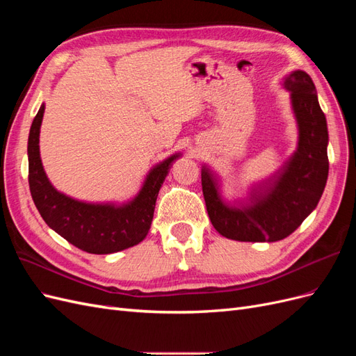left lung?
<instances>
[{"label": "left lung", "mask_w": 356, "mask_h": 356, "mask_svg": "<svg viewBox=\"0 0 356 356\" xmlns=\"http://www.w3.org/2000/svg\"><path fill=\"white\" fill-rule=\"evenodd\" d=\"M298 126V145L282 168L252 188L250 202L230 207L218 179L202 168V190L212 225L224 238L241 242L285 239L316 208L328 178V129L315 84L305 71L284 80Z\"/></svg>", "instance_id": "8db88e82"}]
</instances>
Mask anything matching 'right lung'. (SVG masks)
<instances>
[{"label": "right lung", "mask_w": 356, "mask_h": 356, "mask_svg": "<svg viewBox=\"0 0 356 356\" xmlns=\"http://www.w3.org/2000/svg\"><path fill=\"white\" fill-rule=\"evenodd\" d=\"M44 104L32 122L28 138L29 190L32 200L50 229L79 250L90 254H113L138 245L152 227L159 190L181 154L156 165L135 199L120 207L113 203H86L68 197L50 184L40 157V127Z\"/></svg>", "instance_id": "right-lung-1"}]
</instances>
